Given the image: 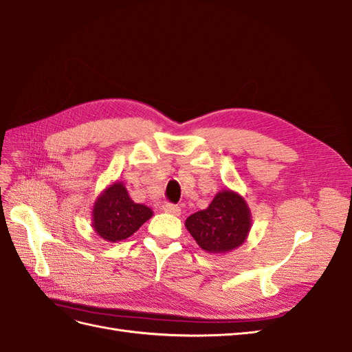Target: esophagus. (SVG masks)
Instances as JSON below:
<instances>
[{"label":"esophagus","instance_id":"esophagus-1","mask_svg":"<svg viewBox=\"0 0 352 352\" xmlns=\"http://www.w3.org/2000/svg\"><path fill=\"white\" fill-rule=\"evenodd\" d=\"M163 210L166 212H168V214H173V216H180V212H182V210H180V207L175 206V204H164L163 206Z\"/></svg>","mask_w":352,"mask_h":352}]
</instances>
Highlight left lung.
Returning <instances> with one entry per match:
<instances>
[{
  "label": "left lung",
  "mask_w": 352,
  "mask_h": 352,
  "mask_svg": "<svg viewBox=\"0 0 352 352\" xmlns=\"http://www.w3.org/2000/svg\"><path fill=\"white\" fill-rule=\"evenodd\" d=\"M185 226L201 250L226 254L247 241L252 216L245 198L226 188L216 194L206 210L189 216Z\"/></svg>",
  "instance_id": "obj_1"
}]
</instances>
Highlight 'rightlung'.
<instances>
[{
    "label": "right lung",
    "instance_id": "1",
    "mask_svg": "<svg viewBox=\"0 0 352 352\" xmlns=\"http://www.w3.org/2000/svg\"><path fill=\"white\" fill-rule=\"evenodd\" d=\"M151 217L153 210L136 204L124 184L117 180L102 190L92 207V228L107 242H120L132 236Z\"/></svg>",
    "mask_w": 352,
    "mask_h": 352
}]
</instances>
